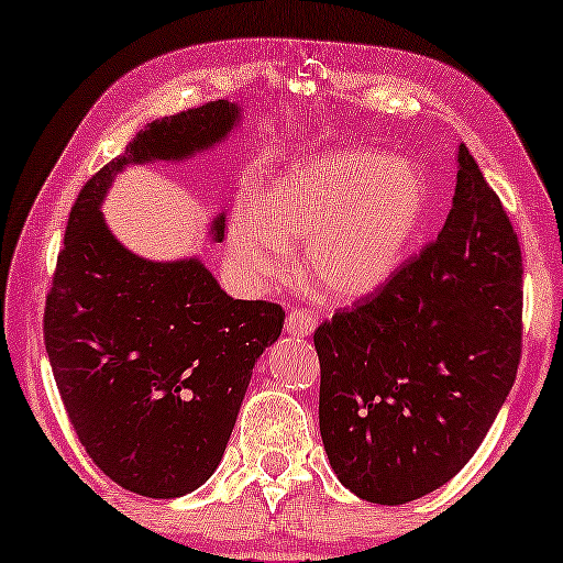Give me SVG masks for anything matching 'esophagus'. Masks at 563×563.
<instances>
[{"label":"esophagus","mask_w":563,"mask_h":563,"mask_svg":"<svg viewBox=\"0 0 563 563\" xmlns=\"http://www.w3.org/2000/svg\"><path fill=\"white\" fill-rule=\"evenodd\" d=\"M314 328H318V318L310 310H291L287 314V320H284V333L287 335H297V338H307L314 333Z\"/></svg>","instance_id":"1"}]
</instances>
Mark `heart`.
Segmentation results:
<instances>
[{"label":"heart","instance_id":"heart-1","mask_svg":"<svg viewBox=\"0 0 563 563\" xmlns=\"http://www.w3.org/2000/svg\"><path fill=\"white\" fill-rule=\"evenodd\" d=\"M428 212L420 168L374 148L295 161L264 197H243L230 220V256L251 289L291 272L289 245H305L302 272L335 302H358L405 264Z\"/></svg>","mask_w":563,"mask_h":563}]
</instances>
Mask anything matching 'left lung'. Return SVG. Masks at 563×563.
<instances>
[{
  "label": "left lung",
  "mask_w": 563,
  "mask_h": 563,
  "mask_svg": "<svg viewBox=\"0 0 563 563\" xmlns=\"http://www.w3.org/2000/svg\"><path fill=\"white\" fill-rule=\"evenodd\" d=\"M438 241L314 330L320 435L343 487L405 505L453 479L510 395L522 343V258L464 143Z\"/></svg>",
  "instance_id": "left-lung-1"
}]
</instances>
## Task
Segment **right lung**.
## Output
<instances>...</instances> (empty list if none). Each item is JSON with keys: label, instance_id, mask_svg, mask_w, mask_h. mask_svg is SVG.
Listing matches in <instances>:
<instances>
[{"label": "right lung", "instance_id": "obj_1", "mask_svg": "<svg viewBox=\"0 0 563 563\" xmlns=\"http://www.w3.org/2000/svg\"><path fill=\"white\" fill-rule=\"evenodd\" d=\"M238 120L241 107L218 99L148 122L84 184L45 299V351L68 420L89 459L143 497L189 495L214 474L284 310L228 297L197 256H135L107 228L102 202L125 166L187 161ZM210 235L225 238V212Z\"/></svg>", "mask_w": 563, "mask_h": 563}]
</instances>
